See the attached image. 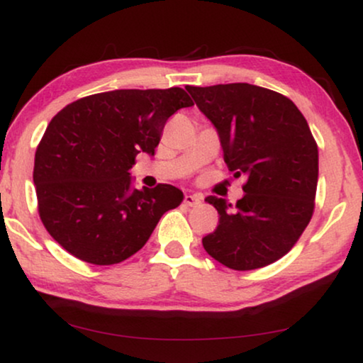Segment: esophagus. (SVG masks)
Segmentation results:
<instances>
[{
    "label": "esophagus",
    "instance_id": "1",
    "mask_svg": "<svg viewBox=\"0 0 363 363\" xmlns=\"http://www.w3.org/2000/svg\"><path fill=\"white\" fill-rule=\"evenodd\" d=\"M203 198L200 195H185L183 198V203H185V206H198L201 203Z\"/></svg>",
    "mask_w": 363,
    "mask_h": 363
}]
</instances>
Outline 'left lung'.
<instances>
[{
  "label": "left lung",
  "mask_w": 363,
  "mask_h": 363,
  "mask_svg": "<svg viewBox=\"0 0 363 363\" xmlns=\"http://www.w3.org/2000/svg\"><path fill=\"white\" fill-rule=\"evenodd\" d=\"M186 91L216 127L228 168L235 177H247L236 205L216 196L205 200L216 208L220 221L203 238V247L235 271L281 259L304 233L315 206L319 152L307 121L291 99L252 84Z\"/></svg>",
  "instance_id": "obj_1"
}]
</instances>
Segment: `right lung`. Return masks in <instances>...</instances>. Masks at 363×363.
Instances as JSON below:
<instances>
[{
  "mask_svg": "<svg viewBox=\"0 0 363 363\" xmlns=\"http://www.w3.org/2000/svg\"><path fill=\"white\" fill-rule=\"evenodd\" d=\"M180 87L121 89L59 111L34 157L38 211L54 241L77 259L111 266L135 255L162 215L180 205L178 188H130L140 152L155 153L168 118L191 107Z\"/></svg>",
  "mask_w": 363,
  "mask_h": 363,
  "instance_id": "right-lung-1",
  "label": "right lung"
}]
</instances>
